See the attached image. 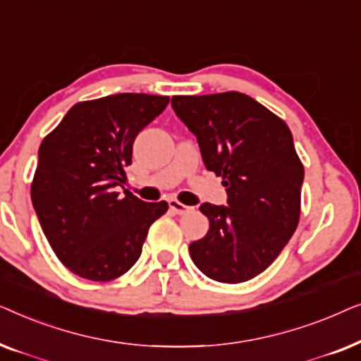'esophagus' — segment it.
Listing matches in <instances>:
<instances>
[{
	"instance_id": "obj_1",
	"label": "esophagus",
	"mask_w": 361,
	"mask_h": 361,
	"mask_svg": "<svg viewBox=\"0 0 361 361\" xmlns=\"http://www.w3.org/2000/svg\"><path fill=\"white\" fill-rule=\"evenodd\" d=\"M169 207H171V210L176 212L177 215H184V214H187V212L192 210V207H187V205L182 204V202L176 200V199L169 200Z\"/></svg>"
}]
</instances>
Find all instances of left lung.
I'll return each mask as SVG.
<instances>
[{
  "label": "left lung",
  "mask_w": 361,
  "mask_h": 361,
  "mask_svg": "<svg viewBox=\"0 0 361 361\" xmlns=\"http://www.w3.org/2000/svg\"><path fill=\"white\" fill-rule=\"evenodd\" d=\"M171 105L228 194L226 207L200 205L210 228L190 243V258L219 283L253 279L278 258L299 224L304 166L290 130L240 92L176 95Z\"/></svg>",
  "instance_id": "obj_1"
}]
</instances>
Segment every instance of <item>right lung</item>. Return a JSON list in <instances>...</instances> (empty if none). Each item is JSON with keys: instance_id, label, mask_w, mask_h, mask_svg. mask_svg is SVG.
I'll return each instance as SVG.
<instances>
[{"instance_id": "obj_1", "label": "right lung", "mask_w": 361, "mask_h": 361, "mask_svg": "<svg viewBox=\"0 0 361 361\" xmlns=\"http://www.w3.org/2000/svg\"><path fill=\"white\" fill-rule=\"evenodd\" d=\"M169 97L118 93L78 102L44 137L31 199L61 263L90 281L125 274L141 255L149 226L167 202L115 192L125 182L137 133L159 116Z\"/></svg>"}]
</instances>
